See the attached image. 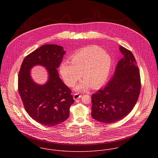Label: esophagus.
I'll list each match as a JSON object with an SVG mask.
<instances>
[{"label":"esophagus","mask_w":158,"mask_h":158,"mask_svg":"<svg viewBox=\"0 0 158 158\" xmlns=\"http://www.w3.org/2000/svg\"><path fill=\"white\" fill-rule=\"evenodd\" d=\"M81 97V95H80L79 94H74V95H73V99L75 100H77Z\"/></svg>","instance_id":"esophagus-1"}]
</instances>
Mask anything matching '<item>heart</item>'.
Listing matches in <instances>:
<instances>
[{
  "label": "heart",
  "mask_w": 158,
  "mask_h": 158,
  "mask_svg": "<svg viewBox=\"0 0 158 158\" xmlns=\"http://www.w3.org/2000/svg\"><path fill=\"white\" fill-rule=\"evenodd\" d=\"M112 60L109 54L96 46L83 48L70 57V63L64 62L60 67L61 77L69 86H73L81 75L85 80L74 88L77 91H85L90 85L97 88L107 80L111 71Z\"/></svg>",
  "instance_id": "heart-1"
}]
</instances>
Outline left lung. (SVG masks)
Listing matches in <instances>:
<instances>
[{
    "mask_svg": "<svg viewBox=\"0 0 158 158\" xmlns=\"http://www.w3.org/2000/svg\"><path fill=\"white\" fill-rule=\"evenodd\" d=\"M123 58L103 89L92 95L91 116L96 120L111 123L122 120L131 111L140 90V78L131 52L119 46Z\"/></svg>",
    "mask_w": 158,
    "mask_h": 158,
    "instance_id": "1",
    "label": "left lung"
}]
</instances>
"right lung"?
<instances>
[{
    "mask_svg": "<svg viewBox=\"0 0 158 158\" xmlns=\"http://www.w3.org/2000/svg\"><path fill=\"white\" fill-rule=\"evenodd\" d=\"M63 47L45 44L23 60L18 75V90L28 114L45 126L58 125L69 117V108L74 100L71 90L60 79L57 68L66 53ZM36 65L46 68L48 74L43 85L36 83L31 70Z\"/></svg>",
    "mask_w": 158,
    "mask_h": 158,
    "instance_id": "add662e5",
    "label": "right lung"
}]
</instances>
